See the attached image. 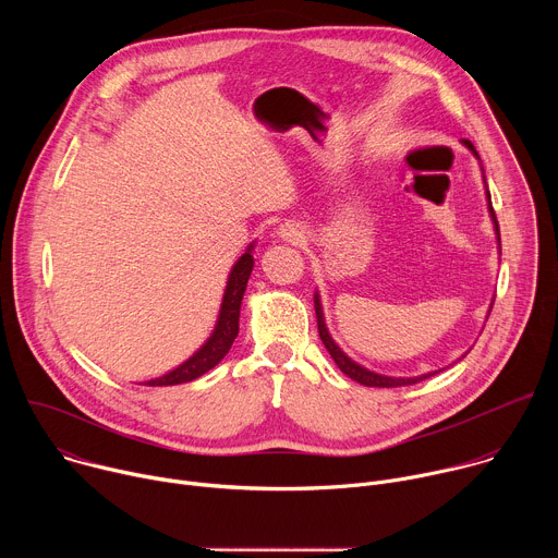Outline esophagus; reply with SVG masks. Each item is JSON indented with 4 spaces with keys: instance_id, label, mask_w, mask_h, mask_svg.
<instances>
[{
    "instance_id": "1",
    "label": "esophagus",
    "mask_w": 558,
    "mask_h": 558,
    "mask_svg": "<svg viewBox=\"0 0 558 558\" xmlns=\"http://www.w3.org/2000/svg\"><path fill=\"white\" fill-rule=\"evenodd\" d=\"M278 238H280V241H284V243L298 245V243H302L304 229H302V225H298V222H284V225L278 227Z\"/></svg>"
}]
</instances>
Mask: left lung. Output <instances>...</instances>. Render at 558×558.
Wrapping results in <instances>:
<instances>
[{
	"label": "left lung",
	"instance_id": "8db88e82",
	"mask_svg": "<svg viewBox=\"0 0 558 558\" xmlns=\"http://www.w3.org/2000/svg\"><path fill=\"white\" fill-rule=\"evenodd\" d=\"M461 143L472 151V156L476 158V161H480V168H482V174H484V187H486L488 214H490L493 229H495V235H497V250H499V254H501L499 222H497V216H495V209H493V198H490V192H488V183H486V172H484V166H482V158H480V154H476L474 145H472L468 138H461ZM493 302H495V298H493ZM313 304H315V317H317V331H320V340H323V344L327 347V351H329V355L333 357V362L338 364V368H340L344 375H349L351 379H355V381H360V384H364V386L395 388V386H411V384H417V381H422V379H426V377H433V375H437V373H441V371H444V368H439V371H430V373H422V375H413V377H392V375H381V373H375V371H371V368L362 366L360 362H355L353 357H349V355L340 349V344L331 338L329 327H327V320H325L323 298H320V291H317V289H315V293H313ZM490 308H493V304H490ZM490 308H488V315H490ZM465 353H468V351H465ZM465 353H463L461 357H465ZM461 357H459V360H461ZM459 360H457V362H459ZM457 362H454V364H457Z\"/></svg>",
	"mask_w": 558,
	"mask_h": 558
}]
</instances>
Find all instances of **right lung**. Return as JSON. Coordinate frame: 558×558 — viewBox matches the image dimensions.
<instances>
[{"label": "right lung", "instance_id": "right-lung-1", "mask_svg": "<svg viewBox=\"0 0 558 558\" xmlns=\"http://www.w3.org/2000/svg\"><path fill=\"white\" fill-rule=\"evenodd\" d=\"M254 245L252 243L245 254L238 258L227 276V284L222 291V302H220V311L216 317L214 331L209 333V338L203 342V347L198 351H194L183 364H179L177 368H172L170 373L147 379L143 386H177V384H185L192 381L201 375H205L209 368H214L231 349L233 340L238 338V320H241V304H243V295L247 291V282L254 269Z\"/></svg>", "mask_w": 558, "mask_h": 558}]
</instances>
